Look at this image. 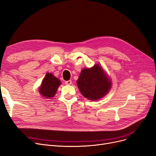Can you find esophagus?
Here are the masks:
<instances>
[{
  "mask_svg": "<svg viewBox=\"0 0 156 156\" xmlns=\"http://www.w3.org/2000/svg\"><path fill=\"white\" fill-rule=\"evenodd\" d=\"M65 84L66 85H71L72 83V81L71 80H67V81H65Z\"/></svg>",
  "mask_w": 156,
  "mask_h": 156,
  "instance_id": "esophagus-1",
  "label": "esophagus"
}]
</instances>
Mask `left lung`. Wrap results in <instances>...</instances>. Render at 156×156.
<instances>
[{
  "label": "left lung",
  "instance_id": "8db88e82",
  "mask_svg": "<svg viewBox=\"0 0 156 156\" xmlns=\"http://www.w3.org/2000/svg\"><path fill=\"white\" fill-rule=\"evenodd\" d=\"M76 83L83 96L92 101L104 97L112 86L111 80L98 64L83 69Z\"/></svg>",
  "mask_w": 156,
  "mask_h": 156
}]
</instances>
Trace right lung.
Returning <instances> with one entry per match:
<instances>
[{
	"mask_svg": "<svg viewBox=\"0 0 156 156\" xmlns=\"http://www.w3.org/2000/svg\"><path fill=\"white\" fill-rule=\"evenodd\" d=\"M60 85V81L58 78L50 73H46L45 77L42 81L41 85L39 87V93L44 98H53L55 96Z\"/></svg>",
	"mask_w": 156,
	"mask_h": 156,
	"instance_id": "right-lung-1",
	"label": "right lung"
}]
</instances>
